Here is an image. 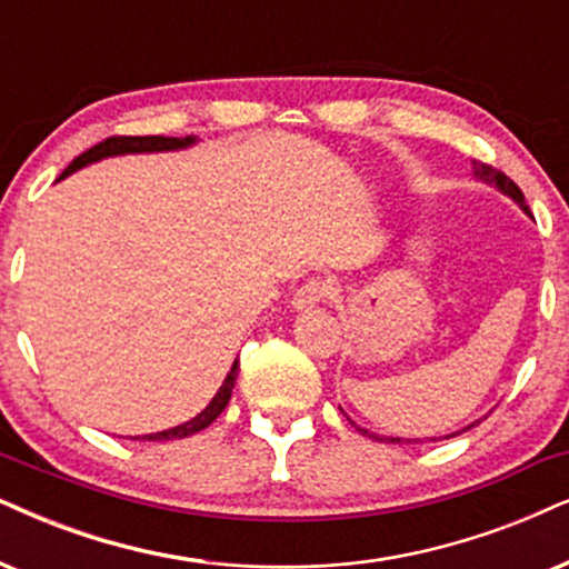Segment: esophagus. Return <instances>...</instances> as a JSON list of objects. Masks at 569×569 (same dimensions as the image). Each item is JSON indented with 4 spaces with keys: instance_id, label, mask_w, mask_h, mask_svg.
<instances>
[{
    "instance_id": "34e87169",
    "label": "esophagus",
    "mask_w": 569,
    "mask_h": 569,
    "mask_svg": "<svg viewBox=\"0 0 569 569\" xmlns=\"http://www.w3.org/2000/svg\"><path fill=\"white\" fill-rule=\"evenodd\" d=\"M330 283L326 280H307L305 286H299L297 293H293V309L301 312V309H312L315 305H320V301H326L330 297Z\"/></svg>"
}]
</instances>
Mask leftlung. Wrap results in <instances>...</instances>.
Instances as JSON below:
<instances>
[{
  "mask_svg": "<svg viewBox=\"0 0 569 569\" xmlns=\"http://www.w3.org/2000/svg\"><path fill=\"white\" fill-rule=\"evenodd\" d=\"M472 170H476V178H480V181L483 183H488V186H496V189H499L501 193H505V197H509L512 201H517V204H520V210L522 212H528L530 214V210H528V204H525V197H522V191L517 189V183L512 181V178H507L505 172H499L496 168H491V164H472ZM480 420H476V422H470V426H465L462 430H455V433H449V436H433V438H428V441H441V438H455V436H462L465 430H470V428H476ZM351 426H355V422H351ZM357 430L362 436H370V438H376V441H388V443H401L405 441V438H391V436H376V433H370V430H365V428H359L357 426ZM407 441H412V438H407ZM415 441H420V438H415Z\"/></svg>",
  "mask_w": 569,
  "mask_h": 569,
  "instance_id": "obj_1",
  "label": "left lung"
}]
</instances>
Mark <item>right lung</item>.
<instances>
[{
	"instance_id": "add662e5",
	"label": "right lung",
	"mask_w": 569,
	"mask_h": 569,
	"mask_svg": "<svg viewBox=\"0 0 569 569\" xmlns=\"http://www.w3.org/2000/svg\"><path fill=\"white\" fill-rule=\"evenodd\" d=\"M191 143H197V139H193V136H186V139H172V136H112V139L99 141L97 147L89 149V152H83L81 157H76V160L70 162L68 168H64V172H62L60 178H68L70 172L81 170V168H86V164H91V162L104 160V157L143 154V152H178V149L191 147ZM236 378H239V359H236V362H233L231 372H228L226 380H222V386L218 388V393H214L210 405L201 409L197 417H191V420L183 422V426L160 430V433L136 436L133 441H172V438L193 436V433H199V430H204L207 426H212V422L218 420V415L222 412V409L228 407V401H231Z\"/></svg>"
}]
</instances>
